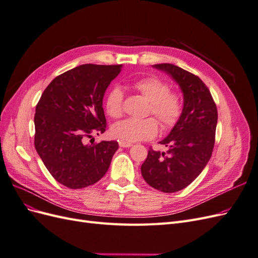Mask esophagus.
<instances>
[{
	"label": "esophagus",
	"mask_w": 258,
	"mask_h": 258,
	"mask_svg": "<svg viewBox=\"0 0 258 258\" xmlns=\"http://www.w3.org/2000/svg\"><path fill=\"white\" fill-rule=\"evenodd\" d=\"M118 144H119L120 147H130V146H132V143L126 142V141H121V140L118 142Z\"/></svg>",
	"instance_id": "obj_1"
}]
</instances>
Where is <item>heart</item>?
Returning a JSON list of instances; mask_svg holds the SVG:
<instances>
[{"label":"heart","mask_w":258,"mask_h":258,"mask_svg":"<svg viewBox=\"0 0 258 258\" xmlns=\"http://www.w3.org/2000/svg\"><path fill=\"white\" fill-rule=\"evenodd\" d=\"M131 87L147 101H150L148 114L154 115L162 129L173 128L183 113V99L177 91L170 90L167 82L156 76L139 79L131 83ZM123 92L114 86L107 91L104 106L107 115L112 118H119L122 115ZM158 123L152 117L144 119L127 118L113 124L112 135L126 142L143 141L157 135Z\"/></svg>","instance_id":"b5f03b06"}]
</instances>
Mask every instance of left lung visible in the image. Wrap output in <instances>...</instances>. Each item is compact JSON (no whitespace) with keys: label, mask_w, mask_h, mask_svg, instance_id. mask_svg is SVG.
Returning a JSON list of instances; mask_svg holds the SVG:
<instances>
[{"label":"left lung","mask_w":258,"mask_h":258,"mask_svg":"<svg viewBox=\"0 0 258 258\" xmlns=\"http://www.w3.org/2000/svg\"><path fill=\"white\" fill-rule=\"evenodd\" d=\"M154 68L165 71L179 85L184 106L177 123L159 142L168 147L167 153L151 147L141 172L153 188L175 192L194 182L211 158L217 108L209 88L197 75L171 63L155 64Z\"/></svg>","instance_id":"8db88e82"}]
</instances>
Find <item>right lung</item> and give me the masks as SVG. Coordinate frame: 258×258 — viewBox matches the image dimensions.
<instances>
[{
    "label": "right lung",
    "mask_w": 258,
    "mask_h": 258,
    "mask_svg": "<svg viewBox=\"0 0 258 258\" xmlns=\"http://www.w3.org/2000/svg\"><path fill=\"white\" fill-rule=\"evenodd\" d=\"M121 67L88 63L69 70L50 82L36 104L35 150L52 177L69 188L100 181L118 150L117 141L85 142L106 129L103 96Z\"/></svg>",
    "instance_id": "right-lung-1"
}]
</instances>
